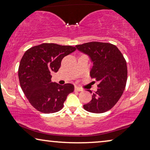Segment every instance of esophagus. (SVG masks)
<instances>
[{"instance_id":"obj_1","label":"esophagus","mask_w":150,"mask_h":150,"mask_svg":"<svg viewBox=\"0 0 150 150\" xmlns=\"http://www.w3.org/2000/svg\"><path fill=\"white\" fill-rule=\"evenodd\" d=\"M75 91H83V89H82L81 88L77 87V86H75Z\"/></svg>"}]
</instances>
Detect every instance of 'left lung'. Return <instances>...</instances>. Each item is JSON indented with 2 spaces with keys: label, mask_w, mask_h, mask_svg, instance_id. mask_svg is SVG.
<instances>
[{
  "label": "left lung",
  "mask_w": 150,
  "mask_h": 150,
  "mask_svg": "<svg viewBox=\"0 0 150 150\" xmlns=\"http://www.w3.org/2000/svg\"><path fill=\"white\" fill-rule=\"evenodd\" d=\"M76 47L90 57L93 63L90 75L99 82L97 91L91 101L84 104V109L93 113L108 111L118 102L126 87L128 70L124 56L110 43L92 42Z\"/></svg>",
  "instance_id": "8db88e82"
}]
</instances>
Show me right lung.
Wrapping results in <instances>:
<instances>
[{"mask_svg":"<svg viewBox=\"0 0 150 150\" xmlns=\"http://www.w3.org/2000/svg\"><path fill=\"white\" fill-rule=\"evenodd\" d=\"M76 49L71 46L44 43L32 47L24 54L18 68L20 85L30 104L40 112L59 111L68 94L74 91L72 84L52 83L50 74L57 72L62 59Z\"/></svg>","mask_w":150,"mask_h":150,"instance_id":"add662e5","label":"right lung"}]
</instances>
